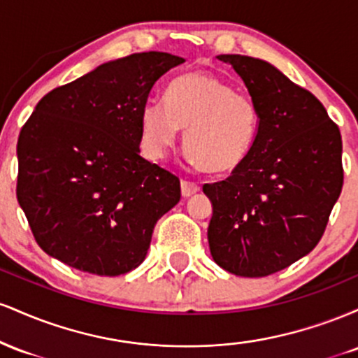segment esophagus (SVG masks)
Here are the masks:
<instances>
[{
	"instance_id": "esophagus-1",
	"label": "esophagus",
	"mask_w": 358,
	"mask_h": 358,
	"mask_svg": "<svg viewBox=\"0 0 358 358\" xmlns=\"http://www.w3.org/2000/svg\"><path fill=\"white\" fill-rule=\"evenodd\" d=\"M199 190H200V187L196 183L187 182V180H183L182 182V195L183 196H192L193 193H196Z\"/></svg>"
}]
</instances>
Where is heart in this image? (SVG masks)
<instances>
[{
	"instance_id": "1",
	"label": "heart",
	"mask_w": 358,
	"mask_h": 358,
	"mask_svg": "<svg viewBox=\"0 0 358 358\" xmlns=\"http://www.w3.org/2000/svg\"><path fill=\"white\" fill-rule=\"evenodd\" d=\"M139 121L143 148L151 158H163L185 129L188 162L212 173H225L248 159L259 114L248 94L236 92L215 73L195 71L168 85L165 102L148 101Z\"/></svg>"
}]
</instances>
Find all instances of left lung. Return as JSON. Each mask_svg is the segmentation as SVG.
I'll use <instances>...</instances> for the list:
<instances>
[{
    "mask_svg": "<svg viewBox=\"0 0 358 358\" xmlns=\"http://www.w3.org/2000/svg\"><path fill=\"white\" fill-rule=\"evenodd\" d=\"M244 80L259 127L244 163L203 185L208 245L222 269L261 278L305 257L322 239L343 185L338 126L311 92L269 62L219 55Z\"/></svg>",
    "mask_w": 358,
    "mask_h": 358,
    "instance_id": "8db88e82",
    "label": "left lung"
}]
</instances>
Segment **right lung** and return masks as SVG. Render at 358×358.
Masks as SVG:
<instances>
[{"instance_id": "obj_1", "label": "right lung", "mask_w": 358, "mask_h": 358, "mask_svg": "<svg viewBox=\"0 0 358 358\" xmlns=\"http://www.w3.org/2000/svg\"><path fill=\"white\" fill-rule=\"evenodd\" d=\"M182 57L109 60L53 89L20 133L16 196L48 256L99 276L136 269L180 180L143 158L141 109Z\"/></svg>"}]
</instances>
